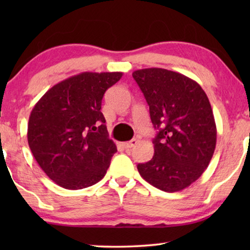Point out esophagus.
Masks as SVG:
<instances>
[{
    "instance_id": "1",
    "label": "esophagus",
    "mask_w": 250,
    "mask_h": 250,
    "mask_svg": "<svg viewBox=\"0 0 250 250\" xmlns=\"http://www.w3.org/2000/svg\"><path fill=\"white\" fill-rule=\"evenodd\" d=\"M136 143H138V140L133 139V140H131V141H128V142H124V143H123V146H124V148L129 149V148H133V146H134Z\"/></svg>"
}]
</instances>
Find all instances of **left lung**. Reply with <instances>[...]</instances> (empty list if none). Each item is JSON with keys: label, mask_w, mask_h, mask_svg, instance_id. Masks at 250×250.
Returning <instances> with one entry per match:
<instances>
[{"label": "left lung", "mask_w": 250, "mask_h": 250, "mask_svg": "<svg viewBox=\"0 0 250 250\" xmlns=\"http://www.w3.org/2000/svg\"><path fill=\"white\" fill-rule=\"evenodd\" d=\"M158 128L151 160L139 164L146 182L166 192L186 189L203 175L216 146V124L206 93L196 81L163 68L133 73Z\"/></svg>", "instance_id": "1"}]
</instances>
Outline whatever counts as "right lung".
I'll list each match as a JSON object with an SVG mask.
<instances>
[{"label":"right lung","mask_w":250,"mask_h":250,"mask_svg":"<svg viewBox=\"0 0 250 250\" xmlns=\"http://www.w3.org/2000/svg\"><path fill=\"white\" fill-rule=\"evenodd\" d=\"M122 76L85 71L56 84L34 105L29 148L58 186L78 190L104 179L117 146L108 136L102 98Z\"/></svg>","instance_id":"obj_1"}]
</instances>
